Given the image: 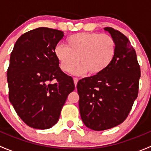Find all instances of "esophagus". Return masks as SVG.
<instances>
[{
  "label": "esophagus",
  "instance_id": "obj_1",
  "mask_svg": "<svg viewBox=\"0 0 151 151\" xmlns=\"http://www.w3.org/2000/svg\"><path fill=\"white\" fill-rule=\"evenodd\" d=\"M78 78H74V85H75V87L77 86V83H78Z\"/></svg>",
  "mask_w": 151,
  "mask_h": 151
}]
</instances>
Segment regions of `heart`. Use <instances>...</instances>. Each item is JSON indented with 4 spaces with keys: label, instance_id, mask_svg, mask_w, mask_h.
<instances>
[{
    "label": "heart",
    "instance_id": "obj_1",
    "mask_svg": "<svg viewBox=\"0 0 151 151\" xmlns=\"http://www.w3.org/2000/svg\"><path fill=\"white\" fill-rule=\"evenodd\" d=\"M66 47L58 45L54 54L60 69L69 72L75 66L73 74L99 75L103 73L113 60L115 42L111 36L95 33H78L66 39Z\"/></svg>",
    "mask_w": 151,
    "mask_h": 151
}]
</instances>
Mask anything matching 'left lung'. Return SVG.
Wrapping results in <instances>:
<instances>
[{
	"instance_id": "8db88e82",
	"label": "left lung",
	"mask_w": 151,
	"mask_h": 151,
	"mask_svg": "<svg viewBox=\"0 0 151 151\" xmlns=\"http://www.w3.org/2000/svg\"><path fill=\"white\" fill-rule=\"evenodd\" d=\"M104 30L115 42V55L101 74L78 82L79 107L85 126L103 131L126 120L138 95L140 67L134 49L126 36L112 28Z\"/></svg>"
}]
</instances>
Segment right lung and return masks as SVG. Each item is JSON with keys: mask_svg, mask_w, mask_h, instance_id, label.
I'll use <instances>...</instances> for the list:
<instances>
[{"mask_svg": "<svg viewBox=\"0 0 151 151\" xmlns=\"http://www.w3.org/2000/svg\"><path fill=\"white\" fill-rule=\"evenodd\" d=\"M63 36L61 30L36 28L17 39L11 54L7 71L9 101L19 118L33 129L54 126L75 88L72 77L61 71L54 54Z\"/></svg>", "mask_w": 151, "mask_h": 151, "instance_id": "add662e5", "label": "right lung"}]
</instances>
